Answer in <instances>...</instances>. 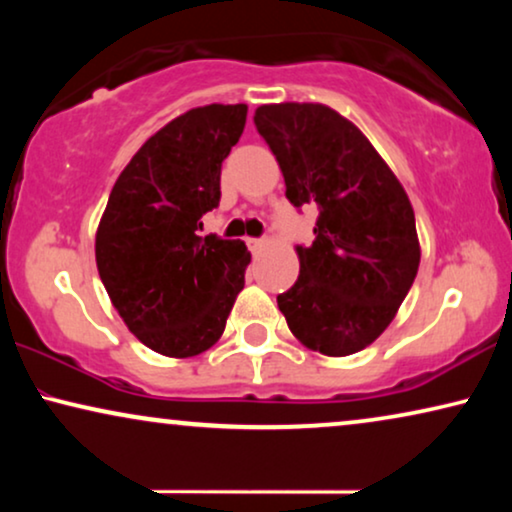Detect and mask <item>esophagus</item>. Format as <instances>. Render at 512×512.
<instances>
[{
    "instance_id": "34e87169",
    "label": "esophagus",
    "mask_w": 512,
    "mask_h": 512,
    "mask_svg": "<svg viewBox=\"0 0 512 512\" xmlns=\"http://www.w3.org/2000/svg\"><path fill=\"white\" fill-rule=\"evenodd\" d=\"M247 244H249V249L254 251V254H258V251L265 249V244H268V242H265V240H254V237H249Z\"/></svg>"
}]
</instances>
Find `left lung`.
<instances>
[{"mask_svg":"<svg viewBox=\"0 0 512 512\" xmlns=\"http://www.w3.org/2000/svg\"><path fill=\"white\" fill-rule=\"evenodd\" d=\"M254 123L286 198L319 207L317 237L296 247L300 275L277 296L279 310L312 352H361L387 331L417 277L422 249L408 193L368 137L326 104H263Z\"/></svg>","mask_w":512,"mask_h":512,"instance_id":"left-lung-1","label":"left lung"}]
</instances>
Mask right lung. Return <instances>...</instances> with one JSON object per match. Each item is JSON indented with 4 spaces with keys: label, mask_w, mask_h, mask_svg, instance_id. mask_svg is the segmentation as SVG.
Listing matches in <instances>:
<instances>
[{
    "label": "right lung",
    "mask_w": 512,
    "mask_h": 512,
    "mask_svg": "<svg viewBox=\"0 0 512 512\" xmlns=\"http://www.w3.org/2000/svg\"><path fill=\"white\" fill-rule=\"evenodd\" d=\"M247 104H205L142 144L111 188L95 261L111 305L135 338L170 359L223 335L251 254L240 240L200 237L219 205L221 163L240 142Z\"/></svg>",
    "instance_id": "add662e5"
}]
</instances>
